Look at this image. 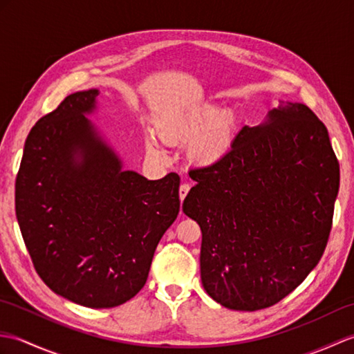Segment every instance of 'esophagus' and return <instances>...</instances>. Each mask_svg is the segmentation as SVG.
Returning a JSON list of instances; mask_svg holds the SVG:
<instances>
[{"label": "esophagus", "mask_w": 354, "mask_h": 354, "mask_svg": "<svg viewBox=\"0 0 354 354\" xmlns=\"http://www.w3.org/2000/svg\"><path fill=\"white\" fill-rule=\"evenodd\" d=\"M189 192H190V184H181V187H179V199H181V202L185 199Z\"/></svg>", "instance_id": "esophagus-1"}]
</instances>
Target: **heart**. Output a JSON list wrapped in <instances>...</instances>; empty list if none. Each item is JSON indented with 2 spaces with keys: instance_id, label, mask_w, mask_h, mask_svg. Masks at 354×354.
I'll return each instance as SVG.
<instances>
[{
  "instance_id": "b5f03b06",
  "label": "heart",
  "mask_w": 354,
  "mask_h": 354,
  "mask_svg": "<svg viewBox=\"0 0 354 354\" xmlns=\"http://www.w3.org/2000/svg\"><path fill=\"white\" fill-rule=\"evenodd\" d=\"M160 133L169 141H189V153L199 164H216L230 153L237 135V117L232 111H222L217 104H202L196 108L176 111L164 118ZM147 149L156 153L149 142Z\"/></svg>"
}]
</instances>
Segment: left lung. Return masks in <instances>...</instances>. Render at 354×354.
Returning a JSON list of instances; mask_svg holds the SVG:
<instances>
[{
  "label": "left lung",
  "mask_w": 354,
  "mask_h": 354,
  "mask_svg": "<svg viewBox=\"0 0 354 354\" xmlns=\"http://www.w3.org/2000/svg\"><path fill=\"white\" fill-rule=\"evenodd\" d=\"M183 212L202 231L201 278L214 301L260 310L295 290L324 254L339 162L324 123L303 103H280L243 126L230 153L190 170Z\"/></svg>",
  "instance_id": "1"
}]
</instances>
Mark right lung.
<instances>
[{
    "label": "right lung",
    "mask_w": 354,
    "mask_h": 354,
    "mask_svg": "<svg viewBox=\"0 0 354 354\" xmlns=\"http://www.w3.org/2000/svg\"><path fill=\"white\" fill-rule=\"evenodd\" d=\"M99 89L65 97L26 140L15 209L37 275L70 301L109 309L146 284L162 234L179 213V176L123 170L85 117Z\"/></svg>",
    "instance_id": "obj_1"
}]
</instances>
